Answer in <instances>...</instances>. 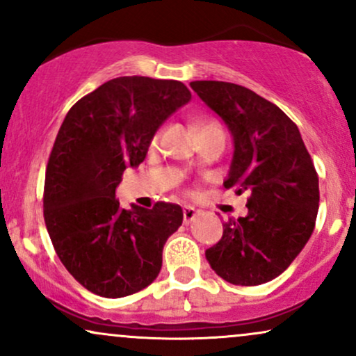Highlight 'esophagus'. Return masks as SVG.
Masks as SVG:
<instances>
[{
  "mask_svg": "<svg viewBox=\"0 0 356 356\" xmlns=\"http://www.w3.org/2000/svg\"><path fill=\"white\" fill-rule=\"evenodd\" d=\"M182 216H184V224H191L192 220L197 218V211H195L192 206H184Z\"/></svg>",
  "mask_w": 356,
  "mask_h": 356,
  "instance_id": "34e87169",
  "label": "esophagus"
}]
</instances>
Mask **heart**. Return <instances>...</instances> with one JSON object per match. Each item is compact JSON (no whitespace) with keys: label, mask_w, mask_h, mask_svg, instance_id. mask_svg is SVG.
Returning <instances> with one entry per match:
<instances>
[{"label":"heart","mask_w":356,"mask_h":356,"mask_svg":"<svg viewBox=\"0 0 356 356\" xmlns=\"http://www.w3.org/2000/svg\"><path fill=\"white\" fill-rule=\"evenodd\" d=\"M218 125L216 122H202V124H199V132H202L204 129H209V127H214Z\"/></svg>","instance_id":"obj_1"}]
</instances>
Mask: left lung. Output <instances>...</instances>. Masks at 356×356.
I'll list each match as a JSON object with an SVG mask.
<instances>
[{
	"instance_id": "1",
	"label": "left lung",
	"mask_w": 356,
	"mask_h": 356,
	"mask_svg": "<svg viewBox=\"0 0 356 356\" xmlns=\"http://www.w3.org/2000/svg\"><path fill=\"white\" fill-rule=\"evenodd\" d=\"M191 87L234 138L224 187L249 192L248 216L227 219L206 257L232 284L268 283L295 261L314 229L320 187L312 155L295 122L252 90L214 80Z\"/></svg>"
}]
</instances>
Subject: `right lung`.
<instances>
[{
    "instance_id": "add662e5",
    "label": "right lung",
    "mask_w": 356,
    "mask_h": 356,
    "mask_svg": "<svg viewBox=\"0 0 356 356\" xmlns=\"http://www.w3.org/2000/svg\"><path fill=\"white\" fill-rule=\"evenodd\" d=\"M191 97L177 80L118 76L68 110L48 157L43 218L60 261L88 291L129 296L161 271L181 206L127 211L115 191L125 167L144 162L159 127Z\"/></svg>"
}]
</instances>
